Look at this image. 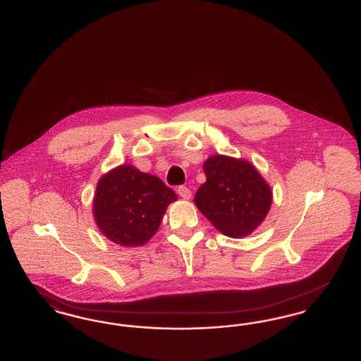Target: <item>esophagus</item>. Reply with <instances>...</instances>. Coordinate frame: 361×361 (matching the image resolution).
<instances>
[{
    "mask_svg": "<svg viewBox=\"0 0 361 361\" xmlns=\"http://www.w3.org/2000/svg\"><path fill=\"white\" fill-rule=\"evenodd\" d=\"M177 192H178V195H180L183 199H185V200H189L190 196H192L190 189L187 188V187H180V188L177 189Z\"/></svg>",
    "mask_w": 361,
    "mask_h": 361,
    "instance_id": "34e87169",
    "label": "esophagus"
}]
</instances>
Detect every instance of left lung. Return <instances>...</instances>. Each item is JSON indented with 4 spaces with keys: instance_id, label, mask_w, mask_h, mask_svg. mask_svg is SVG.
Listing matches in <instances>:
<instances>
[{
    "instance_id": "1",
    "label": "left lung",
    "mask_w": 361,
    "mask_h": 361,
    "mask_svg": "<svg viewBox=\"0 0 361 361\" xmlns=\"http://www.w3.org/2000/svg\"><path fill=\"white\" fill-rule=\"evenodd\" d=\"M206 183L195 195V204L222 234L242 238L257 228L272 206V189L246 159L228 155L208 157L203 165Z\"/></svg>"
}]
</instances>
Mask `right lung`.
Here are the masks:
<instances>
[{
  "mask_svg": "<svg viewBox=\"0 0 361 361\" xmlns=\"http://www.w3.org/2000/svg\"><path fill=\"white\" fill-rule=\"evenodd\" d=\"M177 200L161 178L126 164L105 173L97 183L93 218L112 242L143 246L159 228L168 206Z\"/></svg>",
  "mask_w": 361,
  "mask_h": 361,
  "instance_id": "1",
  "label": "right lung"
}]
</instances>
